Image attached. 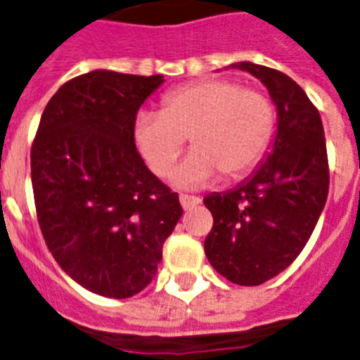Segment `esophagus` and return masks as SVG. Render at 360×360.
<instances>
[{
    "instance_id": "obj_1",
    "label": "esophagus",
    "mask_w": 360,
    "mask_h": 360,
    "mask_svg": "<svg viewBox=\"0 0 360 360\" xmlns=\"http://www.w3.org/2000/svg\"><path fill=\"white\" fill-rule=\"evenodd\" d=\"M179 201L181 205H183V208H192L195 207V205L201 203V198H198V195H188V194H181L179 195Z\"/></svg>"
}]
</instances>
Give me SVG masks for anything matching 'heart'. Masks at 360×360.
Instances as JSON below:
<instances>
[{
    "mask_svg": "<svg viewBox=\"0 0 360 360\" xmlns=\"http://www.w3.org/2000/svg\"><path fill=\"white\" fill-rule=\"evenodd\" d=\"M274 120L273 101L264 91L229 78H207L166 93L161 113L141 111L135 143L150 170L165 177L188 137L194 150L174 181L198 186L216 172L232 181L252 170L271 143Z\"/></svg>",
    "mask_w": 360,
    "mask_h": 360,
    "instance_id": "1",
    "label": "heart"
}]
</instances>
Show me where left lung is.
<instances>
[{"label": "left lung", "mask_w": 360, "mask_h": 360, "mask_svg": "<svg viewBox=\"0 0 360 360\" xmlns=\"http://www.w3.org/2000/svg\"><path fill=\"white\" fill-rule=\"evenodd\" d=\"M262 80L278 110L273 152L249 181L207 195L212 231L205 255L238 285H259L297 259L328 199L329 165L319 110L292 78L278 69L241 62Z\"/></svg>", "instance_id": "obj_1"}]
</instances>
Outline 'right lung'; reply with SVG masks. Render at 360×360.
Returning <instances> with one entry per match:
<instances>
[{"label":"right lung","instance_id":"add662e5","mask_svg":"<svg viewBox=\"0 0 360 360\" xmlns=\"http://www.w3.org/2000/svg\"><path fill=\"white\" fill-rule=\"evenodd\" d=\"M162 84L91 71L71 78L41 113L31 148L45 245L87 291L128 298L157 273L183 207L135 146L139 108Z\"/></svg>","mask_w":360,"mask_h":360}]
</instances>
